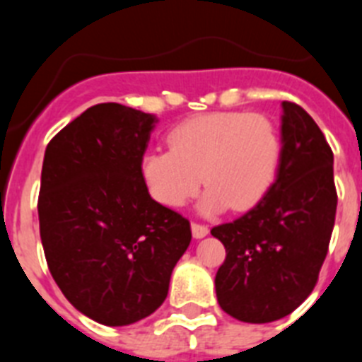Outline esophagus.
<instances>
[{
    "mask_svg": "<svg viewBox=\"0 0 362 362\" xmlns=\"http://www.w3.org/2000/svg\"><path fill=\"white\" fill-rule=\"evenodd\" d=\"M192 235L196 239L204 238V235H209V226L201 225V223H192Z\"/></svg>",
    "mask_w": 362,
    "mask_h": 362,
    "instance_id": "34e87169",
    "label": "esophagus"
}]
</instances>
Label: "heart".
Returning a JSON list of instances; mask_svg holds the SVG:
<instances>
[{
    "instance_id": "heart-1",
    "label": "heart",
    "mask_w": 362,
    "mask_h": 362,
    "mask_svg": "<svg viewBox=\"0 0 362 362\" xmlns=\"http://www.w3.org/2000/svg\"><path fill=\"white\" fill-rule=\"evenodd\" d=\"M170 150H148L141 177L158 203L179 209L209 185L201 210H246L272 187L281 161V136L264 114L209 112L168 132Z\"/></svg>"
}]
</instances>
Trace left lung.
<instances>
[{"label":"left lung","mask_w":362,"mask_h":362,"mask_svg":"<svg viewBox=\"0 0 362 362\" xmlns=\"http://www.w3.org/2000/svg\"><path fill=\"white\" fill-rule=\"evenodd\" d=\"M277 177L254 209L212 228L226 257L216 276L217 303L245 322L292 313L317 284L337 210L334 152L299 105L283 101Z\"/></svg>","instance_id":"1"}]
</instances>
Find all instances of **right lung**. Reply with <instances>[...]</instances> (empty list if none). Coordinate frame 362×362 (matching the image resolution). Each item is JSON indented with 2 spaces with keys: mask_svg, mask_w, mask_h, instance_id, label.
<instances>
[{
  "mask_svg": "<svg viewBox=\"0 0 362 362\" xmlns=\"http://www.w3.org/2000/svg\"><path fill=\"white\" fill-rule=\"evenodd\" d=\"M156 117L119 103L86 108L50 139L37 199L54 281L107 326L153 313L190 245V221L150 197L141 158Z\"/></svg>",
  "mask_w": 362,
  "mask_h": 362,
  "instance_id": "1",
  "label": "right lung"
}]
</instances>
